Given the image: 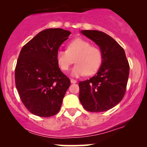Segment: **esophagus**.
Wrapping results in <instances>:
<instances>
[{"mask_svg": "<svg viewBox=\"0 0 147 147\" xmlns=\"http://www.w3.org/2000/svg\"><path fill=\"white\" fill-rule=\"evenodd\" d=\"M70 82H71L72 84H75L76 82H77V81L75 80V79H70Z\"/></svg>", "mask_w": 147, "mask_h": 147, "instance_id": "34e87169", "label": "esophagus"}]
</instances>
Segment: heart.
Wrapping results in <instances>:
<instances>
[{
    "instance_id": "1",
    "label": "heart",
    "mask_w": 147,
    "mask_h": 147,
    "mask_svg": "<svg viewBox=\"0 0 147 147\" xmlns=\"http://www.w3.org/2000/svg\"><path fill=\"white\" fill-rule=\"evenodd\" d=\"M74 59L76 64L72 69V76L92 75L100 68L102 54L99 48L91 45L90 42L77 38L68 43L67 50H59L57 53V63L63 71L68 70Z\"/></svg>"
}]
</instances>
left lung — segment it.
Segmentation results:
<instances>
[{"mask_svg": "<svg viewBox=\"0 0 147 147\" xmlns=\"http://www.w3.org/2000/svg\"><path fill=\"white\" fill-rule=\"evenodd\" d=\"M84 36L99 47L101 66L95 75L79 83V98L86 110L104 112L119 104L124 97L129 75L124 50L115 40L97 30H82Z\"/></svg>", "mask_w": 147, "mask_h": 147, "instance_id": "left-lung-1", "label": "left lung"}]
</instances>
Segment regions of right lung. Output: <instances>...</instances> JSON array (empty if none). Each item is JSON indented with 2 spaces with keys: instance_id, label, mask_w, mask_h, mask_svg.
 Wrapping results in <instances>:
<instances>
[{
  "instance_id": "right-lung-1",
  "label": "right lung",
  "mask_w": 147,
  "mask_h": 147,
  "mask_svg": "<svg viewBox=\"0 0 147 147\" xmlns=\"http://www.w3.org/2000/svg\"><path fill=\"white\" fill-rule=\"evenodd\" d=\"M70 34L61 28L44 30L20 52L16 87L24 106L35 115L48 117L60 110L70 80L59 68L57 53Z\"/></svg>"
}]
</instances>
